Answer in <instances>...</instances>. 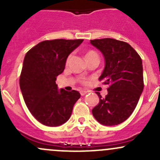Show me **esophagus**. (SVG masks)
<instances>
[{
	"mask_svg": "<svg viewBox=\"0 0 160 160\" xmlns=\"http://www.w3.org/2000/svg\"><path fill=\"white\" fill-rule=\"evenodd\" d=\"M80 94H81V96H84L85 94H86L87 93H88V91H86V90H80Z\"/></svg>",
	"mask_w": 160,
	"mask_h": 160,
	"instance_id": "obj_1",
	"label": "esophagus"
}]
</instances>
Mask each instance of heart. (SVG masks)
I'll return each instance as SVG.
<instances>
[{
  "label": "heart",
  "mask_w": 160,
  "mask_h": 160,
  "mask_svg": "<svg viewBox=\"0 0 160 160\" xmlns=\"http://www.w3.org/2000/svg\"><path fill=\"white\" fill-rule=\"evenodd\" d=\"M98 56V54H97V53L95 52L94 51H93V50H89V51L87 52L86 54H85V57H86V59H89V58H90V57H93V56ZM70 56H69V57L67 58V63H68L69 60H70Z\"/></svg>",
  "instance_id": "obj_1"
}]
</instances>
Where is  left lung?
Instances as JSON below:
<instances>
[{
	"label": "left lung",
	"mask_w": 160,
	"mask_h": 160,
	"mask_svg": "<svg viewBox=\"0 0 160 160\" xmlns=\"http://www.w3.org/2000/svg\"><path fill=\"white\" fill-rule=\"evenodd\" d=\"M104 56L105 67L100 81L109 84L108 94L92 110L97 121L111 126L125 122L132 114L143 91L142 62L128 43L114 38L90 40Z\"/></svg>",
	"instance_id": "left-lung-1"
}]
</instances>
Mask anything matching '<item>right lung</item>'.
<instances>
[{"label": "right lung", "instance_id": "right-lung-1", "mask_svg": "<svg viewBox=\"0 0 160 160\" xmlns=\"http://www.w3.org/2000/svg\"><path fill=\"white\" fill-rule=\"evenodd\" d=\"M83 39H54L39 42L26 53L20 88L31 114L42 125L59 126L67 122L80 93L58 89L56 77L63 72L69 55Z\"/></svg>", "mask_w": 160, "mask_h": 160}]
</instances>
